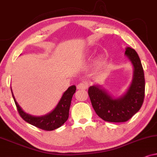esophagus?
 <instances>
[{"instance_id": "34e87169", "label": "esophagus", "mask_w": 157, "mask_h": 157, "mask_svg": "<svg viewBox=\"0 0 157 157\" xmlns=\"http://www.w3.org/2000/svg\"><path fill=\"white\" fill-rule=\"evenodd\" d=\"M76 87H77V89H78L85 90V89H87L88 86L86 84V83L81 82V83H79L76 86Z\"/></svg>"}]
</instances>
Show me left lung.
Segmentation results:
<instances>
[{"instance_id": "obj_1", "label": "left lung", "mask_w": 157, "mask_h": 157, "mask_svg": "<svg viewBox=\"0 0 157 157\" xmlns=\"http://www.w3.org/2000/svg\"><path fill=\"white\" fill-rule=\"evenodd\" d=\"M125 54L134 66V77L125 95L113 98L104 90L92 86L88 93L92 106L101 119L109 122H125L139 111L145 94L144 74L140 59L134 49L126 48Z\"/></svg>"}]
</instances>
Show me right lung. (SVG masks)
Returning <instances> with one entry per match:
<instances>
[{
  "label": "right lung",
  "instance_id": "add662e5",
  "mask_svg": "<svg viewBox=\"0 0 157 157\" xmlns=\"http://www.w3.org/2000/svg\"><path fill=\"white\" fill-rule=\"evenodd\" d=\"M76 90V88L75 86L68 87V89L64 92L54 110L48 114L38 117H33L25 113L16 102L13 93L12 95L19 115L25 121L42 130L53 131L61 126L68 119L71 102Z\"/></svg>",
  "mask_w": 157,
  "mask_h": 157
}]
</instances>
